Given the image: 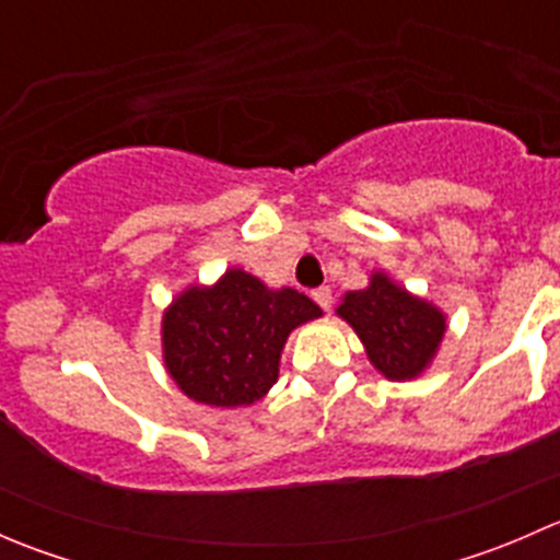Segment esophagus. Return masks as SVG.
Segmentation results:
<instances>
[{
    "mask_svg": "<svg viewBox=\"0 0 560 560\" xmlns=\"http://www.w3.org/2000/svg\"><path fill=\"white\" fill-rule=\"evenodd\" d=\"M312 298L316 301V306L325 308V312H330V306H332V292H330V287H319V290L312 292Z\"/></svg>",
    "mask_w": 560,
    "mask_h": 560,
    "instance_id": "34e87169",
    "label": "esophagus"
}]
</instances>
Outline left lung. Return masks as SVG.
<instances>
[{"label": "left lung", "instance_id": "left-lung-1", "mask_svg": "<svg viewBox=\"0 0 560 560\" xmlns=\"http://www.w3.org/2000/svg\"><path fill=\"white\" fill-rule=\"evenodd\" d=\"M336 314L358 332L371 365L389 382L425 374L447 332V314L385 270H371L369 287L347 292Z\"/></svg>", "mask_w": 560, "mask_h": 560}]
</instances>
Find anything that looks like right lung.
Here are the masks:
<instances>
[{
	"label": "right lung",
	"mask_w": 560,
	"mask_h": 560,
	"mask_svg": "<svg viewBox=\"0 0 560 560\" xmlns=\"http://www.w3.org/2000/svg\"><path fill=\"white\" fill-rule=\"evenodd\" d=\"M319 316L303 292L270 290L244 268H228L213 284L186 287L165 308V369L195 404L252 406L279 380L290 332Z\"/></svg>",
	"instance_id": "add662e5"
}]
</instances>
